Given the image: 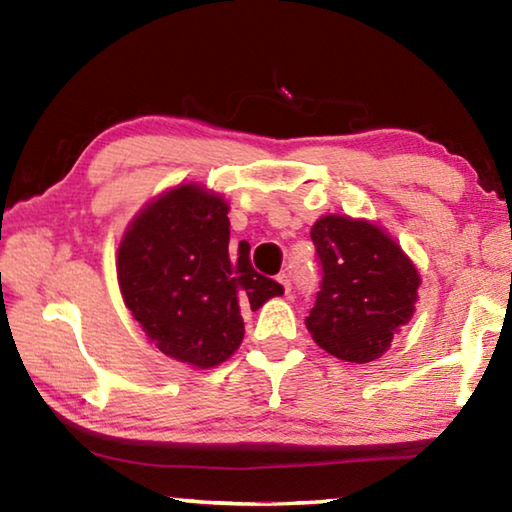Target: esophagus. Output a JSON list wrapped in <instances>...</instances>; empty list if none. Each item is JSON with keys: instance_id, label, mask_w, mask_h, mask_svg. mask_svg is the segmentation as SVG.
<instances>
[{"instance_id": "esophagus-1", "label": "esophagus", "mask_w": 512, "mask_h": 512, "mask_svg": "<svg viewBox=\"0 0 512 512\" xmlns=\"http://www.w3.org/2000/svg\"><path fill=\"white\" fill-rule=\"evenodd\" d=\"M277 282L282 284L284 293H287V296H289V293H291V275L289 273H280V275H277Z\"/></svg>"}]
</instances>
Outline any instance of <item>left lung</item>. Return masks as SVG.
<instances>
[{
    "label": "left lung",
    "mask_w": 512,
    "mask_h": 512,
    "mask_svg": "<svg viewBox=\"0 0 512 512\" xmlns=\"http://www.w3.org/2000/svg\"><path fill=\"white\" fill-rule=\"evenodd\" d=\"M311 241L323 268L316 305L305 318L311 339L341 361L379 359L413 318L418 268L377 223L348 214L320 216Z\"/></svg>",
    "instance_id": "left-lung-1"
}]
</instances>
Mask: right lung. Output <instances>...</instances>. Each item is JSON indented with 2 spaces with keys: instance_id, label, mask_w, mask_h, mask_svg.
Masks as SVG:
<instances>
[{
  "instance_id": "obj_1",
  "label": "right lung",
  "mask_w": 512,
  "mask_h": 512,
  "mask_svg": "<svg viewBox=\"0 0 512 512\" xmlns=\"http://www.w3.org/2000/svg\"><path fill=\"white\" fill-rule=\"evenodd\" d=\"M228 203L203 185L167 189L133 216L117 250L124 305L155 348L192 368H214L244 341L241 307L284 289L250 264L248 241L230 253Z\"/></svg>"
}]
</instances>
